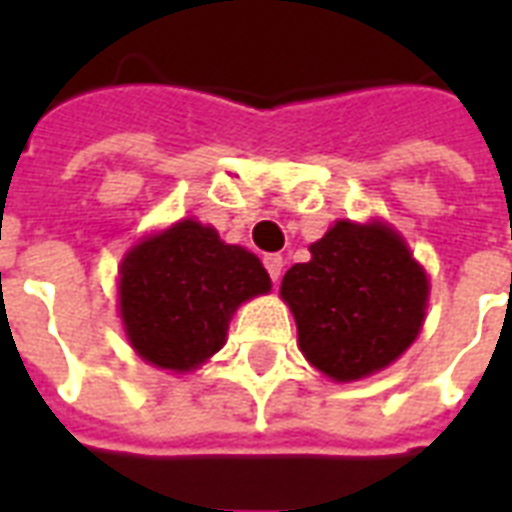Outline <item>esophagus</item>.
I'll list each match as a JSON object with an SVG mask.
<instances>
[{
  "label": "esophagus",
  "mask_w": 512,
  "mask_h": 512,
  "mask_svg": "<svg viewBox=\"0 0 512 512\" xmlns=\"http://www.w3.org/2000/svg\"><path fill=\"white\" fill-rule=\"evenodd\" d=\"M263 263H265V268H268V276H271V281L276 284V281L281 279V273H284V257H281V255H265Z\"/></svg>",
  "instance_id": "1"
}]
</instances>
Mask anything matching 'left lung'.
I'll return each mask as SVG.
<instances>
[{
	"instance_id": "1",
	"label": "left lung",
	"mask_w": 512,
	"mask_h": 512,
	"mask_svg": "<svg viewBox=\"0 0 512 512\" xmlns=\"http://www.w3.org/2000/svg\"><path fill=\"white\" fill-rule=\"evenodd\" d=\"M428 292L406 241L377 220H337L281 281L303 356L337 382L393 364L420 335Z\"/></svg>"
}]
</instances>
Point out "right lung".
Masks as SVG:
<instances>
[{
	"label": "right lung",
	"instance_id": "obj_1",
	"mask_svg": "<svg viewBox=\"0 0 512 512\" xmlns=\"http://www.w3.org/2000/svg\"><path fill=\"white\" fill-rule=\"evenodd\" d=\"M268 289L252 252L220 241L212 225L180 220L124 255L119 313L143 361L191 372L223 348L233 311Z\"/></svg>",
	"mask_w": 512,
	"mask_h": 512
}]
</instances>
